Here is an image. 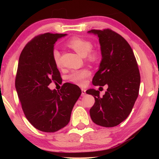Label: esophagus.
I'll use <instances>...</instances> for the list:
<instances>
[{"instance_id": "34e87169", "label": "esophagus", "mask_w": 159, "mask_h": 159, "mask_svg": "<svg viewBox=\"0 0 159 159\" xmlns=\"http://www.w3.org/2000/svg\"><path fill=\"white\" fill-rule=\"evenodd\" d=\"M81 92H82V93H81V96H84L86 94V89H83L82 88L81 89Z\"/></svg>"}]
</instances>
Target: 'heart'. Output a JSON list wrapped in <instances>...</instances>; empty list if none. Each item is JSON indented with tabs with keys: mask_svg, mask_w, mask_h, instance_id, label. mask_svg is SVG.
<instances>
[{
	"mask_svg": "<svg viewBox=\"0 0 159 159\" xmlns=\"http://www.w3.org/2000/svg\"><path fill=\"white\" fill-rule=\"evenodd\" d=\"M67 45L82 57H86L87 55L89 59H95L97 57V53L96 52H91L93 44L89 40L79 38V37H74L69 40ZM52 55L56 66L60 67L61 63V55L59 51L57 49H54ZM89 74L90 72L86 69L74 70L70 73L68 79L71 82L76 85H83L85 83L86 79L89 76Z\"/></svg>",
	"mask_w": 159,
	"mask_h": 159,
	"instance_id": "obj_1",
	"label": "heart"
}]
</instances>
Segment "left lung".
<instances>
[{
    "instance_id": "8db88e82",
    "label": "left lung",
    "mask_w": 159,
    "mask_h": 159,
    "mask_svg": "<svg viewBox=\"0 0 159 159\" xmlns=\"http://www.w3.org/2000/svg\"><path fill=\"white\" fill-rule=\"evenodd\" d=\"M88 32L99 38L102 57L92 83L108 86L102 97L99 91L87 90L95 98L90 116L97 125L113 127L126 119L135 103L141 80L139 67L133 50L122 36L109 29Z\"/></svg>"
}]
</instances>
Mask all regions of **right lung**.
<instances>
[{"mask_svg":"<svg viewBox=\"0 0 159 159\" xmlns=\"http://www.w3.org/2000/svg\"><path fill=\"white\" fill-rule=\"evenodd\" d=\"M65 35H37L26 43L19 58L15 86L23 112L33 126L45 133H55L69 123L81 94L79 87L68 83L59 91L48 87L52 82L62 80L52 53L55 42Z\"/></svg>","mask_w":159,"mask_h":159,"instance_id":"right-lung-1","label":"right lung"}]
</instances>
